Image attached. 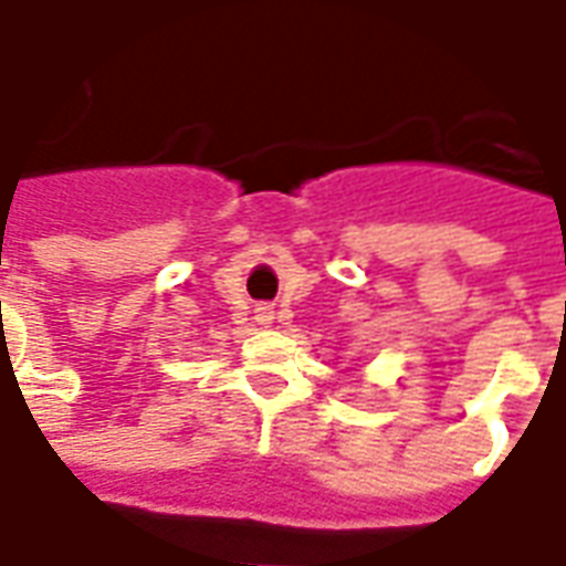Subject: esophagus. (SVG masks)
Returning a JSON list of instances; mask_svg holds the SVG:
<instances>
[{
	"instance_id": "esophagus-1",
	"label": "esophagus",
	"mask_w": 566,
	"mask_h": 566,
	"mask_svg": "<svg viewBox=\"0 0 566 566\" xmlns=\"http://www.w3.org/2000/svg\"><path fill=\"white\" fill-rule=\"evenodd\" d=\"M258 321H260V324H270V321H272V308L270 306H260L258 308Z\"/></svg>"
}]
</instances>
